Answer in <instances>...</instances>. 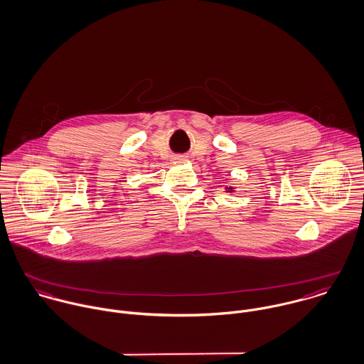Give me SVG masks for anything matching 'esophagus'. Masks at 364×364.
<instances>
[{
  "label": "esophagus",
  "mask_w": 364,
  "mask_h": 364,
  "mask_svg": "<svg viewBox=\"0 0 364 364\" xmlns=\"http://www.w3.org/2000/svg\"><path fill=\"white\" fill-rule=\"evenodd\" d=\"M173 160H174V161L181 163V161H186V160H187V156H184V154H177V156H174V157H173Z\"/></svg>",
  "instance_id": "esophagus-1"
}]
</instances>
